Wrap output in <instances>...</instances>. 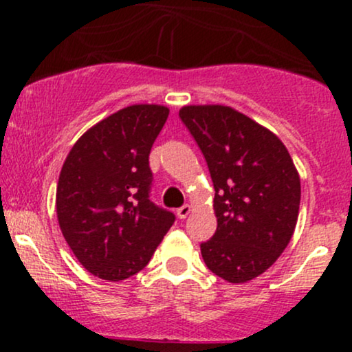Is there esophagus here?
<instances>
[{
  "instance_id": "1",
  "label": "esophagus",
  "mask_w": 352,
  "mask_h": 352,
  "mask_svg": "<svg viewBox=\"0 0 352 352\" xmlns=\"http://www.w3.org/2000/svg\"><path fill=\"white\" fill-rule=\"evenodd\" d=\"M190 212H192V207H190L188 204L182 205V207L177 210V217L180 218V220H184V218H187L190 215Z\"/></svg>"
}]
</instances>
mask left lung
Returning a JSON list of instances; mask_svg holds the SVG:
<instances>
[{
    "label": "left lung",
    "instance_id": "left-lung-1",
    "mask_svg": "<svg viewBox=\"0 0 352 352\" xmlns=\"http://www.w3.org/2000/svg\"><path fill=\"white\" fill-rule=\"evenodd\" d=\"M182 122L207 160L217 232L200 245L205 265L230 283L272 266L292 240L301 184L273 132L227 106H185Z\"/></svg>",
    "mask_w": 352,
    "mask_h": 352
}]
</instances>
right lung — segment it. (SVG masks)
<instances>
[{
	"label": "right lung",
	"mask_w": 352,
	"mask_h": 352,
	"mask_svg": "<svg viewBox=\"0 0 352 352\" xmlns=\"http://www.w3.org/2000/svg\"><path fill=\"white\" fill-rule=\"evenodd\" d=\"M168 109L139 104L100 120L71 148L60 170V232L89 273L120 281L151 261L175 215L151 200L148 153Z\"/></svg>",
	"instance_id": "1"
}]
</instances>
